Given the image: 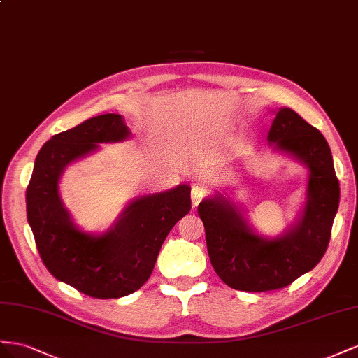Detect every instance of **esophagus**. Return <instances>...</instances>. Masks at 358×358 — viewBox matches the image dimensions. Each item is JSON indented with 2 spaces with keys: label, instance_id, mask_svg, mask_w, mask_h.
Returning <instances> with one entry per match:
<instances>
[{
  "label": "esophagus",
  "instance_id": "34e87169",
  "mask_svg": "<svg viewBox=\"0 0 358 358\" xmlns=\"http://www.w3.org/2000/svg\"><path fill=\"white\" fill-rule=\"evenodd\" d=\"M207 195V189L202 187V186H193L192 189V206L193 207H198V203L206 198Z\"/></svg>",
  "mask_w": 358,
  "mask_h": 358
}]
</instances>
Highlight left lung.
Instances as JSON below:
<instances>
[{
  "label": "left lung",
  "instance_id": "left-lung-1",
  "mask_svg": "<svg viewBox=\"0 0 358 358\" xmlns=\"http://www.w3.org/2000/svg\"><path fill=\"white\" fill-rule=\"evenodd\" d=\"M267 141L274 151L288 155L309 171L304 206L280 236L267 238L255 232L244 211L219 192L198 206L213 268L238 291L285 288L310 271L329 246L339 208V180L330 147L318 129L292 109L280 108Z\"/></svg>",
  "mask_w": 358,
  "mask_h": 358
}]
</instances>
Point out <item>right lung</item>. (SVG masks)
Wrapping results in <instances>:
<instances>
[{"mask_svg":"<svg viewBox=\"0 0 358 358\" xmlns=\"http://www.w3.org/2000/svg\"><path fill=\"white\" fill-rule=\"evenodd\" d=\"M118 114L93 117L50 138L38 151L27 187V217L49 273L94 299L138 291L155 268L163 241L190 211V187L131 199L109 229L88 234L76 227L59 193L66 168L100 148L130 138Z\"/></svg>","mask_w":358,"mask_h":358,"instance_id":"add662e5","label":"right lung"}]
</instances>
